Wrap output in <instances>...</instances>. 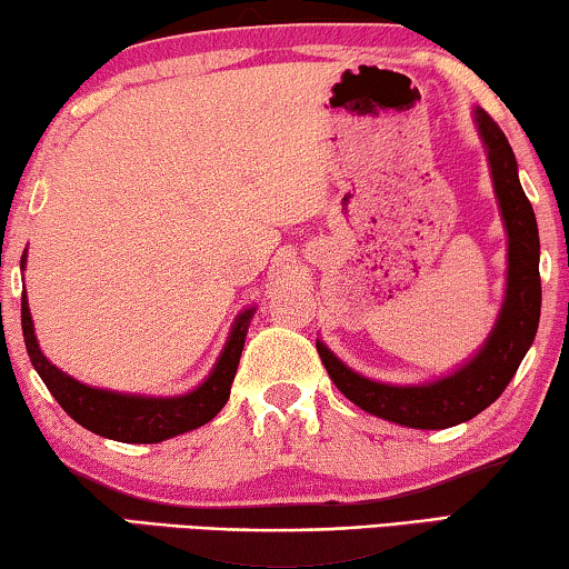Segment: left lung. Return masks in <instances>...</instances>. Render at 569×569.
<instances>
[{
  "mask_svg": "<svg viewBox=\"0 0 569 569\" xmlns=\"http://www.w3.org/2000/svg\"><path fill=\"white\" fill-rule=\"evenodd\" d=\"M477 123L485 137L489 166L502 220L508 228V298L497 318L492 337L473 360L453 376L430 386H386L357 376L341 365L321 341L318 355L341 393L357 407L388 422L417 430H446L477 417L516 376L520 360L533 345L541 316L539 277V228L523 186L518 181V162L508 137L487 111L477 108Z\"/></svg>",
  "mask_w": 569,
  "mask_h": 569,
  "instance_id": "1",
  "label": "left lung"
}]
</instances>
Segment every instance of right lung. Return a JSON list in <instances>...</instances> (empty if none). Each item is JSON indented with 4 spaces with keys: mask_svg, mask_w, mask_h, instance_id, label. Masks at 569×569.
Segmentation results:
<instances>
[{
    "mask_svg": "<svg viewBox=\"0 0 569 569\" xmlns=\"http://www.w3.org/2000/svg\"><path fill=\"white\" fill-rule=\"evenodd\" d=\"M22 267H26V253H22ZM253 310L238 316L232 326L228 345L220 360H217L212 376L201 383L197 391L176 396V399H144V396H121L111 391H98V388L77 383L59 368L46 360L38 349L33 321L26 292H22V337L30 362L38 370V376L49 388L59 407L82 425L84 430L100 435V438L119 440V442H160L176 435L197 430L217 417V411L230 399V386L236 380V370L240 362V352L246 345V331L251 323Z\"/></svg>",
    "mask_w": 569,
    "mask_h": 569,
    "instance_id": "right-lung-1",
    "label": "right lung"
}]
</instances>
